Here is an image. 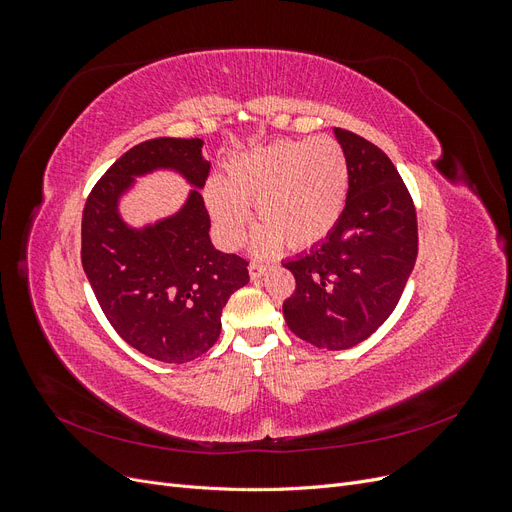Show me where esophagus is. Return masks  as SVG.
<instances>
[{"label":"esophagus","mask_w":512,"mask_h":512,"mask_svg":"<svg viewBox=\"0 0 512 512\" xmlns=\"http://www.w3.org/2000/svg\"><path fill=\"white\" fill-rule=\"evenodd\" d=\"M267 265H262V262H256V260H252L250 262V277L252 280H258V277L262 275V273H267Z\"/></svg>","instance_id":"34e87169"}]
</instances>
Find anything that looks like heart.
I'll return each instance as SVG.
<instances>
[{"instance_id": "1", "label": "heart", "mask_w": 512, "mask_h": 512, "mask_svg": "<svg viewBox=\"0 0 512 512\" xmlns=\"http://www.w3.org/2000/svg\"><path fill=\"white\" fill-rule=\"evenodd\" d=\"M348 158L333 138H303L258 147L226 164L224 177L211 179L205 203L220 239L241 245L250 207H256L260 252L282 241L301 250L335 228L348 196Z\"/></svg>"}]
</instances>
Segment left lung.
Here are the masks:
<instances>
[{"label": "left lung", "mask_w": 512, "mask_h": 512, "mask_svg": "<svg viewBox=\"0 0 512 512\" xmlns=\"http://www.w3.org/2000/svg\"><path fill=\"white\" fill-rule=\"evenodd\" d=\"M335 136L350 168L346 207L327 239L284 262L297 288L282 309L303 342L346 350L393 314L416 262L418 226L389 156L354 132Z\"/></svg>", "instance_id": "1"}]
</instances>
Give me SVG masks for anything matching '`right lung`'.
<instances>
[{
    "instance_id": "1",
    "label": "right lung",
    "mask_w": 512,
    "mask_h": 512,
    "mask_svg": "<svg viewBox=\"0 0 512 512\" xmlns=\"http://www.w3.org/2000/svg\"><path fill=\"white\" fill-rule=\"evenodd\" d=\"M209 166L200 138H151L106 170L83 209L81 260L106 320L123 342L162 363L194 361L218 342L226 301L250 282L247 260L211 245L198 190L179 213L141 230L123 224L117 203L149 170L173 168L203 188Z\"/></svg>"
}]
</instances>
